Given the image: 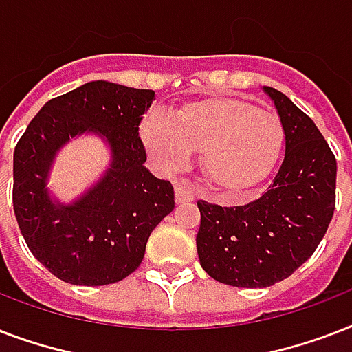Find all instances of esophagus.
Returning a JSON list of instances; mask_svg holds the SVG:
<instances>
[{"label":"esophagus","mask_w":352,"mask_h":352,"mask_svg":"<svg viewBox=\"0 0 352 352\" xmlns=\"http://www.w3.org/2000/svg\"><path fill=\"white\" fill-rule=\"evenodd\" d=\"M199 195V190L193 186L192 182L179 181L175 186V199L177 203H190Z\"/></svg>","instance_id":"esophagus-1"}]
</instances>
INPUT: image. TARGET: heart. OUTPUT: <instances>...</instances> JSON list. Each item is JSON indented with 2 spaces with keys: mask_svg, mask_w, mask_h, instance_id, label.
Segmentation results:
<instances>
[{
  "mask_svg": "<svg viewBox=\"0 0 352 352\" xmlns=\"http://www.w3.org/2000/svg\"><path fill=\"white\" fill-rule=\"evenodd\" d=\"M140 135L162 170H182L193 151H201L204 175L225 190L261 181L278 160L285 138L278 115L232 98L186 104L170 117L149 113Z\"/></svg>",
  "mask_w": 352,
  "mask_h": 352,
  "instance_id": "1",
  "label": "heart"
}]
</instances>
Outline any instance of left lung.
<instances>
[{
    "instance_id": "1",
    "label": "left lung",
    "mask_w": 352,
    "mask_h": 352,
    "mask_svg": "<svg viewBox=\"0 0 352 352\" xmlns=\"http://www.w3.org/2000/svg\"><path fill=\"white\" fill-rule=\"evenodd\" d=\"M278 109L285 157L267 192L243 206L199 201L201 267L232 287L261 289L300 268L323 239L336 204V159L316 124L281 91L263 87Z\"/></svg>"
}]
</instances>
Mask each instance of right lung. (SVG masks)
<instances>
[{"instance_id": "right-lung-1", "label": "right lung", "mask_w": 352, "mask_h": 352, "mask_svg": "<svg viewBox=\"0 0 352 352\" xmlns=\"http://www.w3.org/2000/svg\"><path fill=\"white\" fill-rule=\"evenodd\" d=\"M155 91L87 82L56 96L30 120L14 149V214L32 256L65 283H117L142 263L155 226L175 208L171 182L144 166L138 124ZM93 132L108 144L112 162L76 201L50 195L46 182L57 151Z\"/></svg>"}]
</instances>
